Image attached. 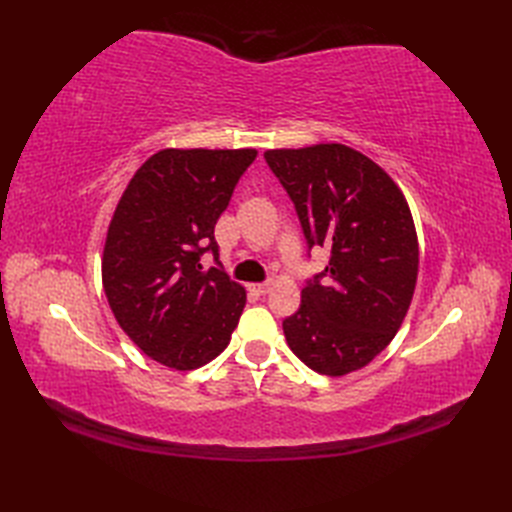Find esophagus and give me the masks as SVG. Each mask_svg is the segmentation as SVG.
I'll use <instances>...</instances> for the list:
<instances>
[{"instance_id":"1","label":"esophagus","mask_w":512,"mask_h":512,"mask_svg":"<svg viewBox=\"0 0 512 512\" xmlns=\"http://www.w3.org/2000/svg\"><path fill=\"white\" fill-rule=\"evenodd\" d=\"M250 290H252L254 294H258V297H262V294H267V292L271 290V284H269V282H265V284H252Z\"/></svg>"}]
</instances>
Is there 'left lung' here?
Instances as JSON below:
<instances>
[{
    "label": "left lung",
    "instance_id": "1",
    "mask_svg": "<svg viewBox=\"0 0 512 512\" xmlns=\"http://www.w3.org/2000/svg\"><path fill=\"white\" fill-rule=\"evenodd\" d=\"M265 160L309 247L331 250L282 324L286 342L318 374L346 376L391 344L412 303L418 239L408 200L384 168L342 143L269 149Z\"/></svg>",
    "mask_w": 512,
    "mask_h": 512
}]
</instances>
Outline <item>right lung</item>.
<instances>
[{
  "label": "right lung",
  "mask_w": 512,
  "mask_h": 512,
  "mask_svg": "<svg viewBox=\"0 0 512 512\" xmlns=\"http://www.w3.org/2000/svg\"><path fill=\"white\" fill-rule=\"evenodd\" d=\"M256 149H162L136 170L108 224L102 286L132 342L190 371L224 352L245 288L220 267L213 230ZM220 265V262H218Z\"/></svg>",
  "instance_id": "right-lung-1"
}]
</instances>
